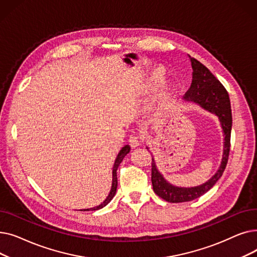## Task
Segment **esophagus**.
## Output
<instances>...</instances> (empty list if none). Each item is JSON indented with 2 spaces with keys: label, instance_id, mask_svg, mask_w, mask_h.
<instances>
[{
  "label": "esophagus",
  "instance_id": "obj_1",
  "mask_svg": "<svg viewBox=\"0 0 257 257\" xmlns=\"http://www.w3.org/2000/svg\"><path fill=\"white\" fill-rule=\"evenodd\" d=\"M142 143V138L138 134H131L130 138H129V144L132 148H137L141 145Z\"/></svg>",
  "mask_w": 257,
  "mask_h": 257
}]
</instances>
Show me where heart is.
Segmentation results:
<instances>
[{
    "label": "heart",
    "instance_id": "heart-1",
    "mask_svg": "<svg viewBox=\"0 0 257 257\" xmlns=\"http://www.w3.org/2000/svg\"><path fill=\"white\" fill-rule=\"evenodd\" d=\"M163 75H164V70L161 69V67H157V69H155V70L152 72V77H153V79H158V78H160ZM166 85H167V84H166Z\"/></svg>",
    "mask_w": 257,
    "mask_h": 257
}]
</instances>
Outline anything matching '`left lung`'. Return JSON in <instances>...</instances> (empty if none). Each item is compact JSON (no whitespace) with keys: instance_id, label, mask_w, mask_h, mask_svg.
Returning a JSON list of instances; mask_svg holds the SVG:
<instances>
[{"instance_id":"8db88e82","label":"left lung","mask_w":257,"mask_h":257,"mask_svg":"<svg viewBox=\"0 0 257 257\" xmlns=\"http://www.w3.org/2000/svg\"><path fill=\"white\" fill-rule=\"evenodd\" d=\"M188 57H190L193 69V80L191 87L185 93L183 100L197 104L202 109L218 116L224 137L223 155L221 165L213 176L205 183L192 187L176 186L167 181L164 175L159 172L154 158H152L151 180L153 191L157 196L171 203L192 201L207 193L223 175L228 161L229 150H230L232 114L228 92L205 65L190 55ZM147 149L149 148L147 147Z\"/></svg>"}]
</instances>
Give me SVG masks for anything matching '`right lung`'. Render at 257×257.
<instances>
[{"instance_id":"add662e5","label":"right lung","mask_w":257,"mask_h":257,"mask_svg":"<svg viewBox=\"0 0 257 257\" xmlns=\"http://www.w3.org/2000/svg\"><path fill=\"white\" fill-rule=\"evenodd\" d=\"M130 146L129 145H125L123 148H121L119 153L117 154L116 158H115V161H114V165H113V170H112V183H111V188H110V192L109 194H108V196L106 197V199L102 202V203L98 206H94V207H91V208H86V209H80V210H83V211H89V210H98V209H101L103 208L104 206H106L109 202L112 200V198L114 197L115 193H116V187H117V177H116V170L119 166V164L123 161L124 157L130 152Z\"/></svg>"}]
</instances>
